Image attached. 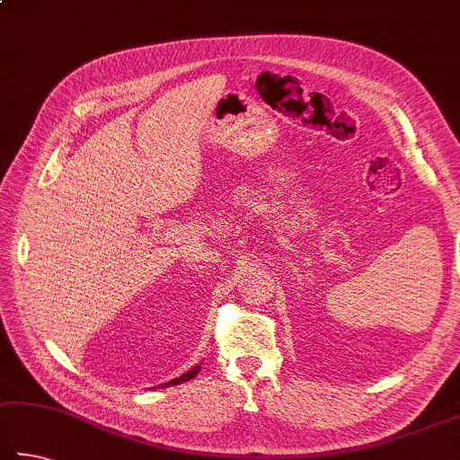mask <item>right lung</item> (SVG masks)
Masks as SVG:
<instances>
[{"label": "right lung", "instance_id": "add662e5", "mask_svg": "<svg viewBox=\"0 0 460 460\" xmlns=\"http://www.w3.org/2000/svg\"><path fill=\"white\" fill-rule=\"evenodd\" d=\"M199 370H201V364H197V366H193V368H190L187 374H182V376H179V378H174V380H171V382H166V384H161V386H174V384H181V382H187V380H190V378H195V376L199 374Z\"/></svg>", "mask_w": 460, "mask_h": 460}]
</instances>
